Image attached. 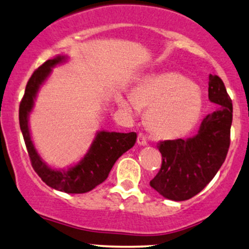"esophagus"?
<instances>
[{
    "label": "esophagus",
    "mask_w": 249,
    "mask_h": 249,
    "mask_svg": "<svg viewBox=\"0 0 249 249\" xmlns=\"http://www.w3.org/2000/svg\"><path fill=\"white\" fill-rule=\"evenodd\" d=\"M138 143L140 145H146V136L142 132H139L138 134Z\"/></svg>",
    "instance_id": "34e87169"
}]
</instances>
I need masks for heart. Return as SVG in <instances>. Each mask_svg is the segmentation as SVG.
I'll return each instance as SVG.
<instances>
[{"instance_id": "heart-1", "label": "heart", "mask_w": 249, "mask_h": 249, "mask_svg": "<svg viewBox=\"0 0 249 249\" xmlns=\"http://www.w3.org/2000/svg\"><path fill=\"white\" fill-rule=\"evenodd\" d=\"M125 109H148L150 131L159 138L183 136L197 123L203 110L201 88L177 72H167L143 79L128 99L121 100Z\"/></svg>"}]
</instances>
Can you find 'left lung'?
I'll return each instance as SVG.
<instances>
[{
	"label": "left lung",
	"instance_id": "obj_1",
	"mask_svg": "<svg viewBox=\"0 0 249 249\" xmlns=\"http://www.w3.org/2000/svg\"><path fill=\"white\" fill-rule=\"evenodd\" d=\"M209 99L219 109L203 120L194 138L158 143L161 168L150 181L163 197L185 201L198 194L225 162L230 146L232 101L218 75H210Z\"/></svg>",
	"mask_w": 249,
	"mask_h": 249
}]
</instances>
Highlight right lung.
Instances as JSON below:
<instances>
[{
    "instance_id": "add662e5",
    "label": "right lung",
    "mask_w": 249,
    "mask_h": 249,
    "mask_svg": "<svg viewBox=\"0 0 249 249\" xmlns=\"http://www.w3.org/2000/svg\"><path fill=\"white\" fill-rule=\"evenodd\" d=\"M64 56L48 59L35 70L26 86L24 94L19 107V123L24 143L29 155L31 166L45 184L55 190L69 194H82L93 190L106 180L114 163L120 157L134 145L136 133L99 132L89 149V151L76 166L68 170H55L41 161L39 155L30 139L28 127V115L33 109L34 100L39 87L50 75L56 64L61 63Z\"/></svg>"
}]
</instances>
